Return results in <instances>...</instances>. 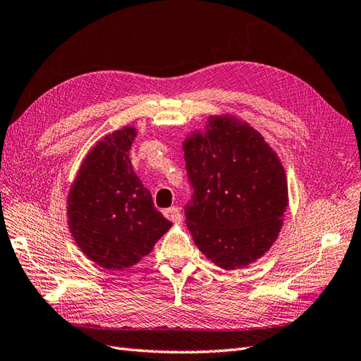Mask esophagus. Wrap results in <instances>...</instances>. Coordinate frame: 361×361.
Returning a JSON list of instances; mask_svg holds the SVG:
<instances>
[{
  "instance_id": "1",
  "label": "esophagus",
  "mask_w": 361,
  "mask_h": 361,
  "mask_svg": "<svg viewBox=\"0 0 361 361\" xmlns=\"http://www.w3.org/2000/svg\"><path fill=\"white\" fill-rule=\"evenodd\" d=\"M164 215H166L167 219H169L172 223H180V221L183 220L181 211H180V207H177V206L166 209V211H164Z\"/></svg>"
}]
</instances>
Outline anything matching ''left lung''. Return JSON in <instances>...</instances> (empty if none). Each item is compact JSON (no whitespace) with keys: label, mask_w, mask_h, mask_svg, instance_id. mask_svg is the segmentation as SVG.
Listing matches in <instances>:
<instances>
[{"label":"left lung","mask_w":361,"mask_h":361,"mask_svg":"<svg viewBox=\"0 0 361 361\" xmlns=\"http://www.w3.org/2000/svg\"><path fill=\"white\" fill-rule=\"evenodd\" d=\"M195 245L223 269H241L272 246L288 207V183L274 150L247 124L211 116L183 142Z\"/></svg>","instance_id":"8db88e82"}]
</instances>
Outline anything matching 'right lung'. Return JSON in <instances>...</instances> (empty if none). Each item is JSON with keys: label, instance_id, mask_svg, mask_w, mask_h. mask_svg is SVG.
<instances>
[{"label": "right lung", "instance_id": "1", "mask_svg": "<svg viewBox=\"0 0 361 361\" xmlns=\"http://www.w3.org/2000/svg\"><path fill=\"white\" fill-rule=\"evenodd\" d=\"M133 137L135 130L124 128L98 141L67 198L77 245L92 262L111 271L137 264L172 226L133 172L129 160Z\"/></svg>", "mask_w": 361, "mask_h": 361}]
</instances>
